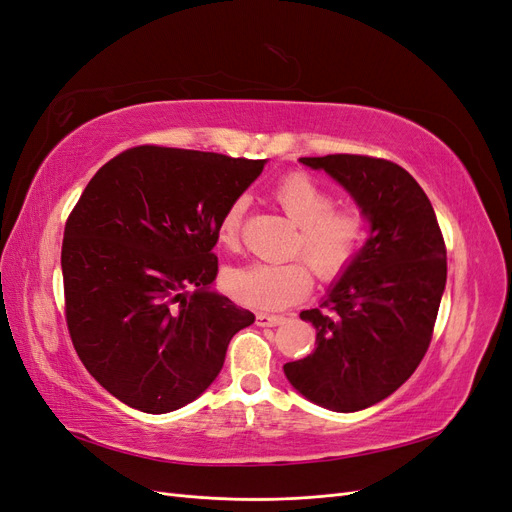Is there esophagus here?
Instances as JSON below:
<instances>
[{"mask_svg":"<svg viewBox=\"0 0 512 512\" xmlns=\"http://www.w3.org/2000/svg\"><path fill=\"white\" fill-rule=\"evenodd\" d=\"M284 320H286L284 316H273V314H258L256 316L258 327H277V324H282Z\"/></svg>","mask_w":512,"mask_h":512,"instance_id":"obj_1","label":"esophagus"}]
</instances>
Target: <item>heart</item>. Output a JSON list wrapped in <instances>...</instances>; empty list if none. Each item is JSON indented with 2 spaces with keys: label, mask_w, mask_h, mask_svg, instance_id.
Here are the masks:
<instances>
[{
  "label": "heart",
  "mask_w": 512,
  "mask_h": 512,
  "mask_svg": "<svg viewBox=\"0 0 512 512\" xmlns=\"http://www.w3.org/2000/svg\"><path fill=\"white\" fill-rule=\"evenodd\" d=\"M275 200L299 226L297 250L322 280H335L359 254L367 235V215L356 205H333L331 194L303 173L284 177L275 185ZM247 198L239 196L224 211L218 237L226 247L239 245V230ZM305 260L250 262L228 269L224 288L232 299L256 309H284L312 290V269Z\"/></svg>",
  "instance_id": "obj_1"
}]
</instances>
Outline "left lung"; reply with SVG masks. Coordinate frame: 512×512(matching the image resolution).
Segmentation results:
<instances>
[{
    "label": "left lung",
    "mask_w": 512,
    "mask_h": 512,
    "mask_svg": "<svg viewBox=\"0 0 512 512\" xmlns=\"http://www.w3.org/2000/svg\"><path fill=\"white\" fill-rule=\"evenodd\" d=\"M342 185L367 215V239L329 286L324 312L305 309L316 350L284 365L288 382L333 412L393 395L425 356L446 286V247L427 194L401 166L367 156L301 158Z\"/></svg>",
    "instance_id": "left-lung-1"
}]
</instances>
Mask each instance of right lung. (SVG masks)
Returning a JSON list of instances; mask_svg holds the SVG:
<instances>
[{
  "label": "right lung",
  "mask_w": 512,
  "mask_h": 512,
  "mask_svg": "<svg viewBox=\"0 0 512 512\" xmlns=\"http://www.w3.org/2000/svg\"><path fill=\"white\" fill-rule=\"evenodd\" d=\"M267 160L134 147L106 162L70 213L61 273L76 354L123 404L166 414L218 378L254 314L213 288L218 226Z\"/></svg>",
  "instance_id": "1"
}]
</instances>
